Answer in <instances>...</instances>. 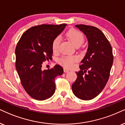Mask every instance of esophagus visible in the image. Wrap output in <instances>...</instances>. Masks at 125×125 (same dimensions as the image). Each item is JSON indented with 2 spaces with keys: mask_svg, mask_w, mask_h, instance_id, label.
Instances as JSON below:
<instances>
[{
  "mask_svg": "<svg viewBox=\"0 0 125 125\" xmlns=\"http://www.w3.org/2000/svg\"><path fill=\"white\" fill-rule=\"evenodd\" d=\"M69 72V70H68L67 69H66V68H64V73H68Z\"/></svg>",
  "mask_w": 125,
  "mask_h": 125,
  "instance_id": "esophagus-1",
  "label": "esophagus"
}]
</instances>
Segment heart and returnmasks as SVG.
<instances>
[{"label": "heart", "mask_w": 125, "mask_h": 125, "mask_svg": "<svg viewBox=\"0 0 125 125\" xmlns=\"http://www.w3.org/2000/svg\"><path fill=\"white\" fill-rule=\"evenodd\" d=\"M66 36L72 42L74 47L77 45L81 46L84 42V37L82 33L75 29H70L66 33ZM60 44L59 37H56L52 43V49L54 52L58 51ZM77 60V58L74 56H63L59 60V63L61 65L66 68L73 67L74 63Z\"/></svg>", "instance_id": "obj_1"}]
</instances>
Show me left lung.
<instances>
[{"mask_svg":"<svg viewBox=\"0 0 125 125\" xmlns=\"http://www.w3.org/2000/svg\"><path fill=\"white\" fill-rule=\"evenodd\" d=\"M86 36L87 52L82 60L77 78L72 85L76 97L83 100L94 99L103 91L108 81L113 63V50L103 33L98 28L76 25Z\"/></svg>","mask_w":125,"mask_h":125,"instance_id":"obj_1","label":"left lung"}]
</instances>
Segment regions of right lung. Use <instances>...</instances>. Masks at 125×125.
Returning a JSON list of instances; mask_svg holds the SVG:
<instances>
[{"label":"right lung","mask_w":125,"mask_h":125,"mask_svg":"<svg viewBox=\"0 0 125 125\" xmlns=\"http://www.w3.org/2000/svg\"><path fill=\"white\" fill-rule=\"evenodd\" d=\"M66 23L42 24L31 27L22 35L15 48V67L25 91L37 100H46L55 91V79L63 73L56 64L42 70L44 61L52 59L53 40L63 31Z\"/></svg>","instance_id":"1"}]
</instances>
